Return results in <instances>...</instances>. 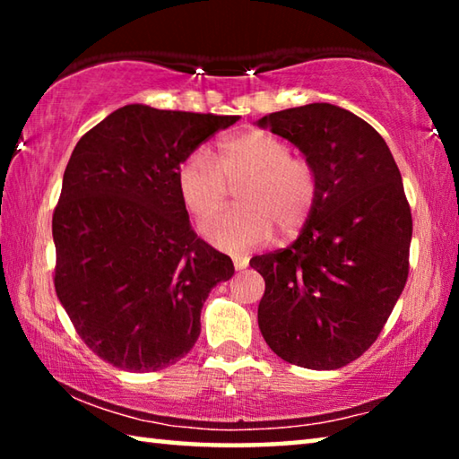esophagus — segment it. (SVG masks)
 <instances>
[{"instance_id": "esophagus-1", "label": "esophagus", "mask_w": 459, "mask_h": 459, "mask_svg": "<svg viewBox=\"0 0 459 459\" xmlns=\"http://www.w3.org/2000/svg\"><path fill=\"white\" fill-rule=\"evenodd\" d=\"M232 263H235L237 271H243L248 265V257H245V255H237V257H232Z\"/></svg>"}]
</instances>
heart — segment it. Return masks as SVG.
Returning a JSON list of instances; mask_svg holds the SVG:
<instances>
[{
  "mask_svg": "<svg viewBox=\"0 0 459 459\" xmlns=\"http://www.w3.org/2000/svg\"><path fill=\"white\" fill-rule=\"evenodd\" d=\"M240 206L202 222L208 243L238 253L267 243L275 224L293 235L307 222L317 200V172L301 155H291L285 139L253 129L221 143L216 164L196 150L178 169V192L194 219H206L222 206L230 186H237Z\"/></svg>",
  "mask_w": 459,
  "mask_h": 459,
  "instance_id": "heart-1",
  "label": "heart"
}]
</instances>
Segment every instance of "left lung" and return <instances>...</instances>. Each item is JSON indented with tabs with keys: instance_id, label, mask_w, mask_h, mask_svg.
<instances>
[{
	"instance_id": "obj_1",
	"label": "left lung",
	"mask_w": 459,
	"mask_h": 459,
	"mask_svg": "<svg viewBox=\"0 0 459 459\" xmlns=\"http://www.w3.org/2000/svg\"><path fill=\"white\" fill-rule=\"evenodd\" d=\"M317 172L299 237L251 267L265 279L259 328L279 359L314 370L346 367L383 330L409 275L413 235L401 172L367 121L330 103L265 115Z\"/></svg>"
}]
</instances>
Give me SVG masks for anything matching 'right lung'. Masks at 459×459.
<instances>
[{
    "label": "right lung",
    "mask_w": 459,
    "mask_h": 459,
    "mask_svg": "<svg viewBox=\"0 0 459 459\" xmlns=\"http://www.w3.org/2000/svg\"><path fill=\"white\" fill-rule=\"evenodd\" d=\"M238 115L126 105L81 137L52 216L54 287L92 352L129 372L161 370L200 336L232 261L194 235L178 169Z\"/></svg>",
    "instance_id": "add662e5"
}]
</instances>
